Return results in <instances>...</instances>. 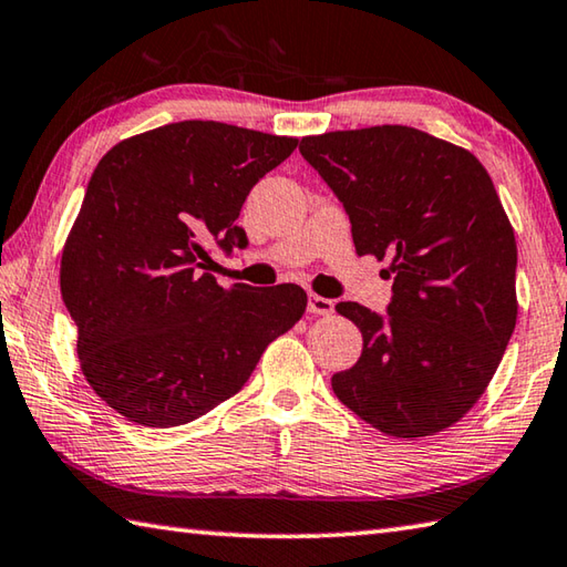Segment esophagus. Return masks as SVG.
Wrapping results in <instances>:
<instances>
[{
  "label": "esophagus",
  "mask_w": 567,
  "mask_h": 567,
  "mask_svg": "<svg viewBox=\"0 0 567 567\" xmlns=\"http://www.w3.org/2000/svg\"><path fill=\"white\" fill-rule=\"evenodd\" d=\"M307 310H310L312 315L327 317V315L334 312V302L329 300V297H319V295L310 292V297H307Z\"/></svg>",
  "instance_id": "esophagus-1"
}]
</instances>
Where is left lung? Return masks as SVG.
Segmentation results:
<instances>
[{"label": "left lung", "instance_id": "8db88e82", "mask_svg": "<svg viewBox=\"0 0 567 567\" xmlns=\"http://www.w3.org/2000/svg\"><path fill=\"white\" fill-rule=\"evenodd\" d=\"M337 193L357 255L389 257V315L339 302L364 339L332 377L337 399L394 439H424L473 409L516 329V235L471 151L411 126L305 136Z\"/></svg>", "mask_w": 567, "mask_h": 567}]
</instances>
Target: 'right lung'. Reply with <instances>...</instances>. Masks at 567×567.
I'll return each instance as SVG.
<instances>
[{
	"label": "right lung",
	"mask_w": 567,
	"mask_h": 567,
	"mask_svg": "<svg viewBox=\"0 0 567 567\" xmlns=\"http://www.w3.org/2000/svg\"><path fill=\"white\" fill-rule=\"evenodd\" d=\"M295 148L292 136L178 121L99 161L59 280L81 372L121 416L171 429L208 414L300 322L302 287H220L203 272L208 243L245 248L243 203Z\"/></svg>",
	"instance_id": "1"
}]
</instances>
